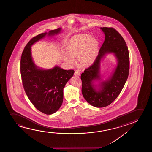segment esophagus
Instances as JSON below:
<instances>
[{"instance_id": "1", "label": "esophagus", "mask_w": 152, "mask_h": 152, "mask_svg": "<svg viewBox=\"0 0 152 152\" xmlns=\"http://www.w3.org/2000/svg\"><path fill=\"white\" fill-rule=\"evenodd\" d=\"M74 75L76 76H77V77H79V76L80 75V73L79 72V71L76 70L75 71V73H74Z\"/></svg>"}]
</instances>
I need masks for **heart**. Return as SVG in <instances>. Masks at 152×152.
<instances>
[{
  "label": "heart",
  "instance_id": "b5f03b06",
  "mask_svg": "<svg viewBox=\"0 0 152 152\" xmlns=\"http://www.w3.org/2000/svg\"><path fill=\"white\" fill-rule=\"evenodd\" d=\"M99 43L94 38H90L89 36L75 38L71 41L67 48V53L72 58L78 56L79 63L83 66L92 64L98 55ZM65 59L69 62L72 60L69 57Z\"/></svg>",
  "mask_w": 152,
  "mask_h": 152
}]
</instances>
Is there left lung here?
I'll return each instance as SVG.
<instances>
[{
    "label": "left lung",
    "instance_id": "1",
    "mask_svg": "<svg viewBox=\"0 0 152 152\" xmlns=\"http://www.w3.org/2000/svg\"><path fill=\"white\" fill-rule=\"evenodd\" d=\"M105 37L99 53L93 64L85 69L81 75V91L83 98L90 104L96 107L108 106L121 93L129 75L130 58L125 40L113 27H101ZM114 53L118 60V65L112 77L102 83L101 89L96 91L92 81L99 78L100 62L107 53Z\"/></svg>",
    "mask_w": 152,
    "mask_h": 152
}]
</instances>
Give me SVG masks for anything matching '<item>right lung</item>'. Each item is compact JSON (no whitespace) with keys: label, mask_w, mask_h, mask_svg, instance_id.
Masks as SVG:
<instances>
[{"label":"right lung","mask_w":152,"mask_h":152,"mask_svg":"<svg viewBox=\"0 0 152 152\" xmlns=\"http://www.w3.org/2000/svg\"><path fill=\"white\" fill-rule=\"evenodd\" d=\"M60 31V28L50 31L48 35H53ZM47 34L36 36L26 45L21 56L20 72L23 88L30 101L40 112L50 115L56 112L62 104L63 88L74 71L64 70L58 66L43 70L36 66L31 58V46Z\"/></svg>","instance_id":"add662e5"}]
</instances>
